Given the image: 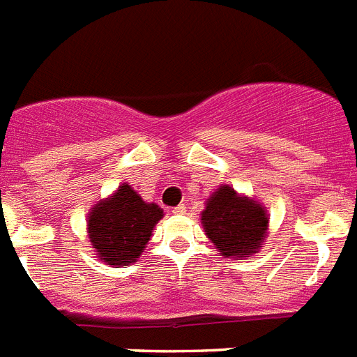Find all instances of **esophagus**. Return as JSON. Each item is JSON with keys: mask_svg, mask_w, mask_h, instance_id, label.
<instances>
[{"mask_svg": "<svg viewBox=\"0 0 357 357\" xmlns=\"http://www.w3.org/2000/svg\"><path fill=\"white\" fill-rule=\"evenodd\" d=\"M173 213H175V215H184V213H185V206H184V204H181V206H176V208H173Z\"/></svg>", "mask_w": 357, "mask_h": 357, "instance_id": "1", "label": "esophagus"}]
</instances>
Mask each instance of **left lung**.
<instances>
[{
    "instance_id": "left-lung-1",
    "label": "left lung",
    "mask_w": 357,
    "mask_h": 357,
    "mask_svg": "<svg viewBox=\"0 0 357 357\" xmlns=\"http://www.w3.org/2000/svg\"><path fill=\"white\" fill-rule=\"evenodd\" d=\"M200 224L218 255L233 260H245L260 251L269 233L267 209L229 184H220L209 195Z\"/></svg>"
}]
</instances>
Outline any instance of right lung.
Masks as SVG:
<instances>
[{
	"instance_id": "add662e5",
	"label": "right lung",
	"mask_w": 357,
	"mask_h": 357,
	"mask_svg": "<svg viewBox=\"0 0 357 357\" xmlns=\"http://www.w3.org/2000/svg\"><path fill=\"white\" fill-rule=\"evenodd\" d=\"M162 216L164 211L157 204L142 200L141 195L124 182L109 197L97 200L88 213L86 234L91 249L106 266L135 264Z\"/></svg>"
}]
</instances>
